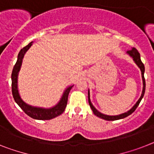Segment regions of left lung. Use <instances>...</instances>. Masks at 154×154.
I'll return each instance as SVG.
<instances>
[{
	"instance_id": "8db88e82",
	"label": "left lung",
	"mask_w": 154,
	"mask_h": 154,
	"mask_svg": "<svg viewBox=\"0 0 154 154\" xmlns=\"http://www.w3.org/2000/svg\"><path fill=\"white\" fill-rule=\"evenodd\" d=\"M127 54H128V55L132 58L134 62H135V64L139 66V68L141 70V73H142V78H143V85L142 95H141L139 100L137 101V103H135V105L133 106V107L130 109V110H128V112H126V113H121V114H119V115H116V116H109V115H106L100 113L99 110H97V109H95V106H94L92 105V103H91V99H90V91H89L88 90V103H89V105H90V107H91V109H92L93 113H94V114L95 115H96L97 117H100V118L102 119H104V120H106V121H116V120H119V119L125 118V117H128V116H129L130 114H131V113H132L135 109H136L138 106L139 105L141 100H142V99H143V96H144V94H145L146 81H145V78H144L145 66H144V64H143V63H142V61H141L140 54H139V51H137V49L135 48H131V50H129V51H127Z\"/></svg>"
}]
</instances>
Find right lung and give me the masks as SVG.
<instances>
[{
	"mask_svg": "<svg viewBox=\"0 0 154 154\" xmlns=\"http://www.w3.org/2000/svg\"><path fill=\"white\" fill-rule=\"evenodd\" d=\"M33 42H30L28 45L26 47L22 48L19 51V55H18L17 62L15 64L12 69V73H11V91H12V95L15 99V103H17L18 105L20 106L28 116L36 120H51L52 118L58 117L59 115L64 112L65 108L67 105V100H68V95L70 91L71 88H73V85H70L69 87L66 88V90L63 92L62 98L60 99L59 103L55 106H54L51 108H42V107H37V106H32L29 105L23 101L22 98L20 97V95L19 93L18 90V75L19 72L21 68L22 63H23V59L26 52L29 50L31 45H33Z\"/></svg>",
	"mask_w": 154,
	"mask_h": 154,
	"instance_id": "right-lung-1",
	"label": "right lung"
}]
</instances>
